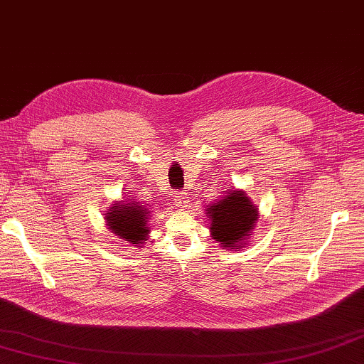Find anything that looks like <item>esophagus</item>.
I'll return each instance as SVG.
<instances>
[{
    "label": "esophagus",
    "instance_id": "obj_1",
    "mask_svg": "<svg viewBox=\"0 0 364 364\" xmlns=\"http://www.w3.org/2000/svg\"><path fill=\"white\" fill-rule=\"evenodd\" d=\"M175 203H176V208H178V209H188L189 196L186 192H181V193H178V197H176Z\"/></svg>",
    "mask_w": 364,
    "mask_h": 364
}]
</instances>
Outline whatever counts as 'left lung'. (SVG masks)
<instances>
[{"instance_id":"8db88e82","label":"left lung","mask_w":364,"mask_h":364,"mask_svg":"<svg viewBox=\"0 0 364 364\" xmlns=\"http://www.w3.org/2000/svg\"><path fill=\"white\" fill-rule=\"evenodd\" d=\"M209 232L222 248L240 250L251 239L259 220V208L245 191H228L220 200L208 205Z\"/></svg>"}]
</instances>
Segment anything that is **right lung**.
Listing matches in <instances>:
<instances>
[{
	"mask_svg": "<svg viewBox=\"0 0 364 364\" xmlns=\"http://www.w3.org/2000/svg\"><path fill=\"white\" fill-rule=\"evenodd\" d=\"M104 215L107 230L127 243H132L134 248L142 247L149 240L151 210L139 201H134L133 197L114 201Z\"/></svg>",
	"mask_w": 364,
	"mask_h": 364,
	"instance_id": "add662e5",
	"label": "right lung"
}]
</instances>
